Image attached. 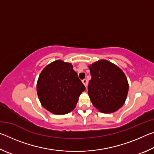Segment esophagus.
Returning a JSON list of instances; mask_svg holds the SVG:
<instances>
[{"mask_svg":"<svg viewBox=\"0 0 154 154\" xmlns=\"http://www.w3.org/2000/svg\"><path fill=\"white\" fill-rule=\"evenodd\" d=\"M82 82H83V85H85V87H87V85H88V81H87V79H83V80H82Z\"/></svg>","mask_w":154,"mask_h":154,"instance_id":"1","label":"esophagus"}]
</instances>
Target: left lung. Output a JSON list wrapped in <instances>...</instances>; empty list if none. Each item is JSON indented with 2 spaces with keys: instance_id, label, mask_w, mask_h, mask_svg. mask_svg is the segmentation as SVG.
Instances as JSON below:
<instances>
[{
  "instance_id": "1",
  "label": "left lung",
  "mask_w": 154,
  "mask_h": 154,
  "mask_svg": "<svg viewBox=\"0 0 154 154\" xmlns=\"http://www.w3.org/2000/svg\"><path fill=\"white\" fill-rule=\"evenodd\" d=\"M92 79L88 95L96 109L104 113H114L125 103L129 85L123 71L106 60L88 65Z\"/></svg>"
}]
</instances>
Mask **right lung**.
<instances>
[{"mask_svg":"<svg viewBox=\"0 0 154 154\" xmlns=\"http://www.w3.org/2000/svg\"><path fill=\"white\" fill-rule=\"evenodd\" d=\"M85 90L72 64L62 60L47 65L36 83L41 105L56 115L66 114L73 110Z\"/></svg>","mask_w":154,"mask_h":154,"instance_id":"1","label":"right lung"}]
</instances>
